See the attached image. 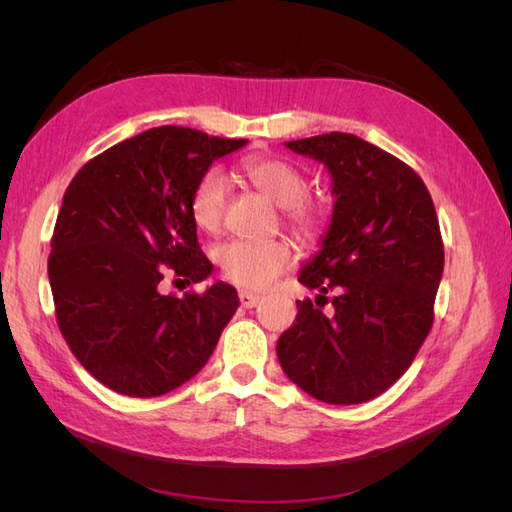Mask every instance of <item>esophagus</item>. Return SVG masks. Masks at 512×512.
Returning <instances> with one entry per match:
<instances>
[{
  "label": "esophagus",
  "mask_w": 512,
  "mask_h": 512,
  "mask_svg": "<svg viewBox=\"0 0 512 512\" xmlns=\"http://www.w3.org/2000/svg\"><path fill=\"white\" fill-rule=\"evenodd\" d=\"M260 301V294H254V292H247V290H239V303L241 307H254L256 303Z\"/></svg>",
  "instance_id": "1"
}]
</instances>
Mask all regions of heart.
<instances>
[{
    "label": "heart",
    "instance_id": "b5f03b06",
    "mask_svg": "<svg viewBox=\"0 0 512 512\" xmlns=\"http://www.w3.org/2000/svg\"><path fill=\"white\" fill-rule=\"evenodd\" d=\"M241 173L282 209V222L301 241H316L329 222V209L318 198L307 196V179L292 162L277 156H252L241 162ZM228 205V179L220 170L209 168L196 181L190 196V215L194 224L218 235ZM218 265L228 282L239 288L260 290L275 282L294 260L288 239L230 241L218 254Z\"/></svg>",
    "mask_w": 512,
    "mask_h": 512
}]
</instances>
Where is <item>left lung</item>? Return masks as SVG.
<instances>
[{
	"instance_id": "left-lung-1",
	"label": "left lung",
	"mask_w": 512,
	"mask_h": 512,
	"mask_svg": "<svg viewBox=\"0 0 512 512\" xmlns=\"http://www.w3.org/2000/svg\"><path fill=\"white\" fill-rule=\"evenodd\" d=\"M286 147L329 168L335 209L322 250L299 275L320 294L297 301L277 359L312 397L363 404L404 376L431 331L444 271L436 207L406 162L359 136L329 132ZM324 302L333 313L321 312Z\"/></svg>"
}]
</instances>
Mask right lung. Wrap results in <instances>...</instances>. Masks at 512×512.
I'll return each mask as SVG.
<instances>
[{
  "label": "right lung",
  "mask_w": 512,
  "mask_h": 512,
  "mask_svg": "<svg viewBox=\"0 0 512 512\" xmlns=\"http://www.w3.org/2000/svg\"><path fill=\"white\" fill-rule=\"evenodd\" d=\"M245 143L160 126L102 151L70 181L49 254L55 318L72 354L111 391L177 389L205 367L237 312L228 284L177 297L160 282L211 273L190 196L215 158Z\"/></svg>",
  "instance_id": "add662e5"
}]
</instances>
